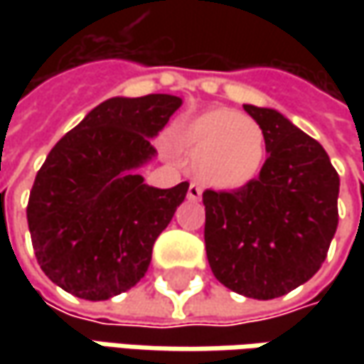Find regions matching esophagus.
<instances>
[{
  "instance_id": "obj_1",
  "label": "esophagus",
  "mask_w": 364,
  "mask_h": 364,
  "mask_svg": "<svg viewBox=\"0 0 364 364\" xmlns=\"http://www.w3.org/2000/svg\"><path fill=\"white\" fill-rule=\"evenodd\" d=\"M200 196H203V190L198 188L196 184H190L188 200H192V203H196V200H200Z\"/></svg>"
}]
</instances>
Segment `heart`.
Listing matches in <instances>:
<instances>
[{
    "label": "heart",
    "instance_id": "obj_1",
    "mask_svg": "<svg viewBox=\"0 0 364 364\" xmlns=\"http://www.w3.org/2000/svg\"><path fill=\"white\" fill-rule=\"evenodd\" d=\"M178 147L204 186L239 190L257 180L267 161V135L232 109H208L178 133Z\"/></svg>",
    "mask_w": 364,
    "mask_h": 364
}]
</instances>
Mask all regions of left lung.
<instances>
[{
  "label": "left lung",
  "mask_w": 364,
  "mask_h": 364,
  "mask_svg": "<svg viewBox=\"0 0 364 364\" xmlns=\"http://www.w3.org/2000/svg\"><path fill=\"white\" fill-rule=\"evenodd\" d=\"M243 109L267 135V161L245 188L203 192L206 257L225 287L273 300L324 263L338 227L341 178L324 147L279 111Z\"/></svg>",
  "instance_id": "left-lung-1"
}]
</instances>
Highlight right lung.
<instances>
[{"label": "right lung", "mask_w": 364, "mask_h": 364, "mask_svg": "<svg viewBox=\"0 0 364 364\" xmlns=\"http://www.w3.org/2000/svg\"><path fill=\"white\" fill-rule=\"evenodd\" d=\"M180 105L174 95L107 99L50 149L30 192L28 227L42 272L64 291L109 300L146 275L188 182L156 188L139 170Z\"/></svg>", "instance_id": "right-lung-1"}]
</instances>
